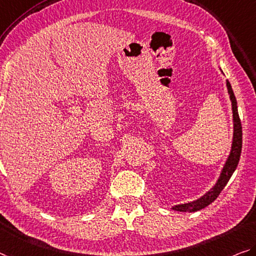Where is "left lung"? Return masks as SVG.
<instances>
[{
	"label": "left lung",
	"mask_w": 256,
	"mask_h": 256,
	"mask_svg": "<svg viewBox=\"0 0 256 256\" xmlns=\"http://www.w3.org/2000/svg\"><path fill=\"white\" fill-rule=\"evenodd\" d=\"M226 88L228 94H229L230 100H231V108H232V121H234V134H232V143H231V148L229 152V156L223 164V168L221 169L220 176L214 186L208 190L205 194L200 196L194 202H186V204H180V205H175L172 207V210L178 212H186V213H192V212H196L202 210V208L210 205L214 200L218 198L221 191L229 182V180L236 170L238 166L239 158H240L242 153V122L239 119L238 114V106L237 100H236L234 90L231 88L230 82L226 80Z\"/></svg>",
	"instance_id": "left-lung-1"
}]
</instances>
